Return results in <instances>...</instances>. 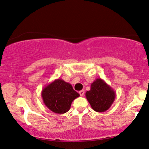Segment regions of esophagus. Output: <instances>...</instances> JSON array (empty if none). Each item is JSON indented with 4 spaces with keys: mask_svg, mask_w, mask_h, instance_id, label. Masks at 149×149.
<instances>
[{
    "mask_svg": "<svg viewBox=\"0 0 149 149\" xmlns=\"http://www.w3.org/2000/svg\"><path fill=\"white\" fill-rule=\"evenodd\" d=\"M79 93L80 96H81V97H82V96H84L85 92H84V90H81V91H80L79 92Z\"/></svg>",
    "mask_w": 149,
    "mask_h": 149,
    "instance_id": "1",
    "label": "esophagus"
}]
</instances>
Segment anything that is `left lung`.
I'll return each mask as SVG.
<instances>
[{"mask_svg": "<svg viewBox=\"0 0 149 149\" xmlns=\"http://www.w3.org/2000/svg\"><path fill=\"white\" fill-rule=\"evenodd\" d=\"M85 96L93 110L103 112L109 109L113 104L116 92L104 80L97 78L91 85V89L87 91Z\"/></svg>", "mask_w": 149, "mask_h": 149, "instance_id": "obj_1", "label": "left lung"}]
</instances>
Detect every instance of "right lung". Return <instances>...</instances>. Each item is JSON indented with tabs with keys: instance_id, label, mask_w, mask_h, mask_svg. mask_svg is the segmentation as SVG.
Listing matches in <instances>:
<instances>
[{
	"instance_id": "right-lung-1",
	"label": "right lung",
	"mask_w": 149,
	"mask_h": 149,
	"mask_svg": "<svg viewBox=\"0 0 149 149\" xmlns=\"http://www.w3.org/2000/svg\"><path fill=\"white\" fill-rule=\"evenodd\" d=\"M41 97L45 105L52 112L64 114L70 109L73 100L79 97L72 85L62 79H55L42 89Z\"/></svg>"
}]
</instances>
